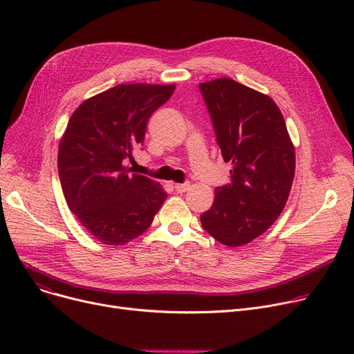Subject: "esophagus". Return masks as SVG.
I'll use <instances>...</instances> for the list:
<instances>
[{
	"mask_svg": "<svg viewBox=\"0 0 354 354\" xmlns=\"http://www.w3.org/2000/svg\"><path fill=\"white\" fill-rule=\"evenodd\" d=\"M174 187H175V191H176L178 194H183V192H187V191L191 188V183H189V182H185V183H175Z\"/></svg>",
	"mask_w": 354,
	"mask_h": 354,
	"instance_id": "esophagus-1",
	"label": "esophagus"
}]
</instances>
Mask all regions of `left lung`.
I'll use <instances>...</instances> for the list:
<instances>
[{"label": "left lung", "instance_id": "left-lung-1", "mask_svg": "<svg viewBox=\"0 0 354 354\" xmlns=\"http://www.w3.org/2000/svg\"><path fill=\"white\" fill-rule=\"evenodd\" d=\"M232 182L215 189L201 224L227 247L263 235L283 212L295 174V152L281 110L251 87L222 77L201 83Z\"/></svg>", "mask_w": 354, "mask_h": 354}]
</instances>
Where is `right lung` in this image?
<instances>
[{"label": "right lung", "instance_id": "obj_1", "mask_svg": "<svg viewBox=\"0 0 354 354\" xmlns=\"http://www.w3.org/2000/svg\"><path fill=\"white\" fill-rule=\"evenodd\" d=\"M175 84H118L84 100L59 145V176L70 211L104 245H124L149 227L167 194L130 174L124 160L145 140L153 111Z\"/></svg>", "mask_w": 354, "mask_h": 354}]
</instances>
